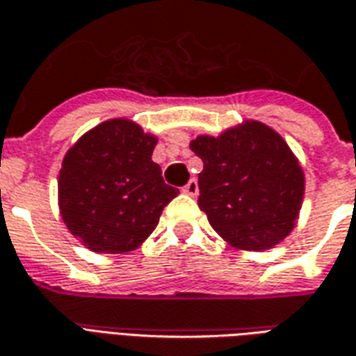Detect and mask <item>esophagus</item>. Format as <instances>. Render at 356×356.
<instances>
[{
  "mask_svg": "<svg viewBox=\"0 0 356 356\" xmlns=\"http://www.w3.org/2000/svg\"><path fill=\"white\" fill-rule=\"evenodd\" d=\"M183 193L188 194V196H198V181H196V179H191V181L183 186Z\"/></svg>",
  "mask_w": 356,
  "mask_h": 356,
  "instance_id": "1",
  "label": "esophagus"
}]
</instances>
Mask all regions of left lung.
I'll list each match as a JSON object with an SVG mask.
<instances>
[{
  "instance_id": "obj_1",
  "label": "left lung",
  "mask_w": 356,
  "mask_h": 356,
  "mask_svg": "<svg viewBox=\"0 0 356 356\" xmlns=\"http://www.w3.org/2000/svg\"><path fill=\"white\" fill-rule=\"evenodd\" d=\"M204 170L198 206L231 246L261 252L282 242L303 202L305 177L286 140L259 122L191 143Z\"/></svg>"
}]
</instances>
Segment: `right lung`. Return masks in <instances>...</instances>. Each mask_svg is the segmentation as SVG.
I'll return each instance as SVG.
<instances>
[{"label":"right lung","instance_id":"obj_1","mask_svg":"<svg viewBox=\"0 0 356 356\" xmlns=\"http://www.w3.org/2000/svg\"><path fill=\"white\" fill-rule=\"evenodd\" d=\"M154 147V135L116 118L93 127L66 152L58 208L68 231L91 252H133L177 196L152 162Z\"/></svg>","mask_w":356,"mask_h":356}]
</instances>
